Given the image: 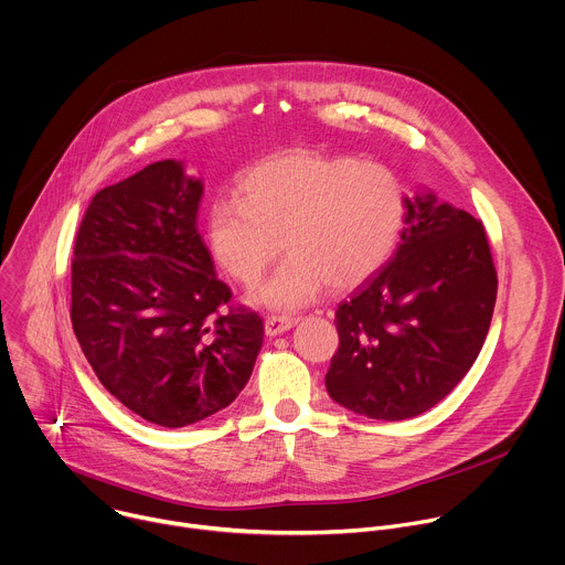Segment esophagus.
I'll return each instance as SVG.
<instances>
[{"instance_id":"34e87169","label":"esophagus","mask_w":565,"mask_h":565,"mask_svg":"<svg viewBox=\"0 0 565 565\" xmlns=\"http://www.w3.org/2000/svg\"><path fill=\"white\" fill-rule=\"evenodd\" d=\"M295 323H297V319H292V317L273 315V317L266 319L264 328H266V334H268V337H277V334H284L286 330H290Z\"/></svg>"}]
</instances>
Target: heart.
I'll return each instance as SVG.
<instances>
[{
  "instance_id": "b5f03b06",
  "label": "heart",
  "mask_w": 565,
  "mask_h": 565,
  "mask_svg": "<svg viewBox=\"0 0 565 565\" xmlns=\"http://www.w3.org/2000/svg\"><path fill=\"white\" fill-rule=\"evenodd\" d=\"M237 193L209 213L211 250L233 279L255 286L286 248L290 257L257 292L277 310L315 301L328 284L361 286L385 264L405 220V189L390 167L306 149L255 162Z\"/></svg>"
}]
</instances>
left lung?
Returning <instances> with one entry per match:
<instances>
[{
	"mask_svg": "<svg viewBox=\"0 0 565 565\" xmlns=\"http://www.w3.org/2000/svg\"><path fill=\"white\" fill-rule=\"evenodd\" d=\"M405 206L392 262L337 308L326 374L332 401L376 420L438 405L476 363L498 299L484 224L431 193Z\"/></svg>",
	"mask_w": 565,
	"mask_h": 565,
	"instance_id": "8db88e82",
	"label": "left lung"
}]
</instances>
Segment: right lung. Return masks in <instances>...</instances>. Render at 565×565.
<instances>
[{
    "label": "right lung",
    "instance_id": "add662e5",
    "mask_svg": "<svg viewBox=\"0 0 565 565\" xmlns=\"http://www.w3.org/2000/svg\"><path fill=\"white\" fill-rule=\"evenodd\" d=\"M202 182L160 160L100 189L76 231L70 319L100 385L160 427L228 407L264 321L231 303L198 233ZM227 310H223V306Z\"/></svg>",
    "mask_w": 565,
    "mask_h": 565
}]
</instances>
